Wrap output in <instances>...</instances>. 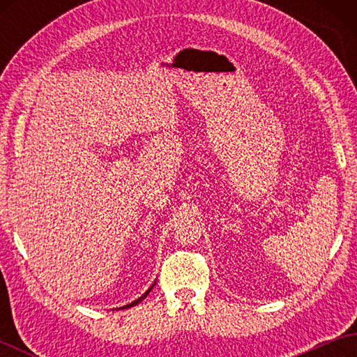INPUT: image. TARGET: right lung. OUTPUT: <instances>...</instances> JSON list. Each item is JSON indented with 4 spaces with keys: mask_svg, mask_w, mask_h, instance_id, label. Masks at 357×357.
Masks as SVG:
<instances>
[{
    "mask_svg": "<svg viewBox=\"0 0 357 357\" xmlns=\"http://www.w3.org/2000/svg\"><path fill=\"white\" fill-rule=\"evenodd\" d=\"M156 285V280H155V282H153V285H151L150 288H149V290L146 291V293H144L142 296H139V298L138 299H135L133 302H130V304H127V305H123V307H119V308H116V310H126V308H130V307H135L136 304H139V302L142 301V299H146L147 298V294L151 291V288H153Z\"/></svg>",
    "mask_w": 357,
    "mask_h": 357,
    "instance_id": "obj_1",
    "label": "right lung"
}]
</instances>
